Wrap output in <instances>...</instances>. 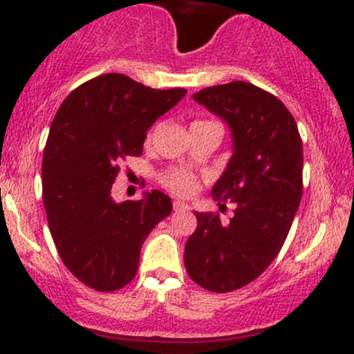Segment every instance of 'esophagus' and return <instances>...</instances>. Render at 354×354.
<instances>
[{
	"label": "esophagus",
	"mask_w": 354,
	"mask_h": 354,
	"mask_svg": "<svg viewBox=\"0 0 354 354\" xmlns=\"http://www.w3.org/2000/svg\"><path fill=\"white\" fill-rule=\"evenodd\" d=\"M173 207H174V210H176V212H178V210H180V212H181V210H183V212H185V210H190V205H188V203H185V202H181V200H174Z\"/></svg>",
	"instance_id": "obj_1"
}]
</instances>
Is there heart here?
<instances>
[{
  "label": "heart",
  "instance_id": "heart-1",
  "mask_svg": "<svg viewBox=\"0 0 354 354\" xmlns=\"http://www.w3.org/2000/svg\"><path fill=\"white\" fill-rule=\"evenodd\" d=\"M151 138V135H149ZM162 185L176 195H192L197 190V178L185 169H169L162 174Z\"/></svg>",
  "mask_w": 354,
  "mask_h": 354
}]
</instances>
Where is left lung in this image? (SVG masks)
Segmentation results:
<instances>
[{"mask_svg":"<svg viewBox=\"0 0 354 354\" xmlns=\"http://www.w3.org/2000/svg\"><path fill=\"white\" fill-rule=\"evenodd\" d=\"M194 99L231 128L233 157L210 194L236 209L227 224L195 212L185 267L207 291L230 292L255 281L283 248L303 194V144L286 106L248 82L202 88Z\"/></svg>","mask_w":354,"mask_h":354,"instance_id":"1","label":"left lung"}]
</instances>
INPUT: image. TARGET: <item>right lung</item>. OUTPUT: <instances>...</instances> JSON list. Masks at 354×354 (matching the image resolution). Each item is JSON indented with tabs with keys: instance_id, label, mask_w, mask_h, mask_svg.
Here are the masks:
<instances>
[{
	"instance_id": "add662e5",
	"label": "right lung",
	"mask_w": 354,
	"mask_h": 354,
	"mask_svg": "<svg viewBox=\"0 0 354 354\" xmlns=\"http://www.w3.org/2000/svg\"><path fill=\"white\" fill-rule=\"evenodd\" d=\"M185 94L106 73L78 85L59 106L42 157V200L56 250L85 286H127L145 238L173 210L162 192L116 203L111 187L121 160L142 154L149 128Z\"/></svg>"
}]
</instances>
